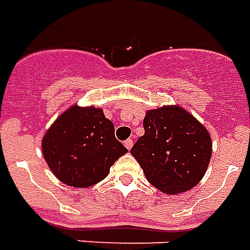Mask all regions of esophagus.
Listing matches in <instances>:
<instances>
[{"mask_svg":"<svg viewBox=\"0 0 250 250\" xmlns=\"http://www.w3.org/2000/svg\"><path fill=\"white\" fill-rule=\"evenodd\" d=\"M124 146H125L127 150H130V149H132V146H133V141L132 140H126L125 142H124Z\"/></svg>","mask_w":250,"mask_h":250,"instance_id":"34e87169","label":"esophagus"}]
</instances>
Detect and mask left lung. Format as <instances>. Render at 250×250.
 Returning a JSON list of instances; mask_svg holds the SVG:
<instances>
[{
	"mask_svg": "<svg viewBox=\"0 0 250 250\" xmlns=\"http://www.w3.org/2000/svg\"><path fill=\"white\" fill-rule=\"evenodd\" d=\"M144 129L130 154L150 185L176 195L203 179L212 155L211 134L188 110L178 104L147 110Z\"/></svg>",
	"mask_w": 250,
	"mask_h": 250,
	"instance_id": "8db88e82",
	"label": "left lung"
}]
</instances>
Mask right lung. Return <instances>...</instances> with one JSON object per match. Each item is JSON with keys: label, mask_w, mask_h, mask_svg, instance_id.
Segmentation results:
<instances>
[{"label": "right lung", "mask_w": 250, "mask_h": 250, "mask_svg": "<svg viewBox=\"0 0 250 250\" xmlns=\"http://www.w3.org/2000/svg\"><path fill=\"white\" fill-rule=\"evenodd\" d=\"M42 153L62 183L85 188L103 181L127 150L116 140L113 123L101 108L72 104L44 133Z\"/></svg>", "instance_id": "1"}]
</instances>
